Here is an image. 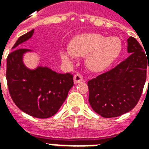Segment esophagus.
<instances>
[{"label":"esophagus","mask_w":149,"mask_h":149,"mask_svg":"<svg viewBox=\"0 0 149 149\" xmlns=\"http://www.w3.org/2000/svg\"><path fill=\"white\" fill-rule=\"evenodd\" d=\"M73 81H74L75 84L80 83V82L83 81V77L80 74H76L74 76V77H73Z\"/></svg>","instance_id":"obj_1"}]
</instances>
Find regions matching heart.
<instances>
[{
  "label": "heart",
  "mask_w": 149,
  "mask_h": 149,
  "mask_svg": "<svg viewBox=\"0 0 149 149\" xmlns=\"http://www.w3.org/2000/svg\"><path fill=\"white\" fill-rule=\"evenodd\" d=\"M121 50L122 43L118 37L84 33L73 38L70 47L62 49L60 55L66 62H71L76 56H87L85 63L88 68L93 72H100L115 61Z\"/></svg>",
  "instance_id": "1"
}]
</instances>
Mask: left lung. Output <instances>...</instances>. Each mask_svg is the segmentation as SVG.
I'll list each match as a JSON object with an SVG mask.
<instances>
[{
	"label": "left lung",
	"mask_w": 149,
	"mask_h": 149,
	"mask_svg": "<svg viewBox=\"0 0 149 149\" xmlns=\"http://www.w3.org/2000/svg\"><path fill=\"white\" fill-rule=\"evenodd\" d=\"M128 52L131 55L115 68L88 82L91 107L105 118L131 111L143 92L148 68L149 70L147 53L132 37L128 39Z\"/></svg>",
	"instance_id": "obj_1"
}]
</instances>
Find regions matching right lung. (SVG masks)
I'll return each mask as SVG.
<instances>
[{
    "instance_id": "right-lung-1",
    "label": "right lung",
    "mask_w": 149,
    "mask_h": 149,
    "mask_svg": "<svg viewBox=\"0 0 149 149\" xmlns=\"http://www.w3.org/2000/svg\"><path fill=\"white\" fill-rule=\"evenodd\" d=\"M34 29L22 35L7 57L6 79L8 91L15 104L25 113L45 119L55 115L73 86L71 73H58L48 67L28 68L23 55L30 50L18 45L32 37Z\"/></svg>"
}]
</instances>
